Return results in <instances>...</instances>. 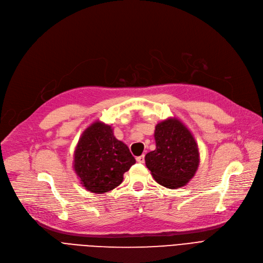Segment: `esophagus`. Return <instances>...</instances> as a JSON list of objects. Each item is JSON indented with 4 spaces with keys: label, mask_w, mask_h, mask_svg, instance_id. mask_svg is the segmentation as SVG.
<instances>
[{
    "label": "esophagus",
    "mask_w": 263,
    "mask_h": 263,
    "mask_svg": "<svg viewBox=\"0 0 263 263\" xmlns=\"http://www.w3.org/2000/svg\"><path fill=\"white\" fill-rule=\"evenodd\" d=\"M136 161L139 162V163H144V162H145V156L142 155V156H140V157H137V158H136Z\"/></svg>",
    "instance_id": "34e87169"
}]
</instances>
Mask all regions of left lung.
Returning <instances> with one entry per match:
<instances>
[{"mask_svg": "<svg viewBox=\"0 0 263 263\" xmlns=\"http://www.w3.org/2000/svg\"><path fill=\"white\" fill-rule=\"evenodd\" d=\"M156 150L145 157L155 180L167 189L184 186L199 165V150L194 136L177 118H167L156 126Z\"/></svg>", "mask_w": 263, "mask_h": 263, "instance_id": "left-lung-1", "label": "left lung"}]
</instances>
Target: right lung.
I'll return each mask as SVG.
<instances>
[{
  "mask_svg": "<svg viewBox=\"0 0 263 263\" xmlns=\"http://www.w3.org/2000/svg\"><path fill=\"white\" fill-rule=\"evenodd\" d=\"M135 163L128 146L108 124L96 121L83 132L74 150L73 168L87 191L102 194L118 186Z\"/></svg>",
  "mask_w": 263,
  "mask_h": 263,
  "instance_id": "right-lung-1",
  "label": "right lung"
}]
</instances>
